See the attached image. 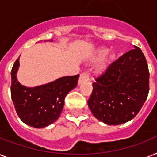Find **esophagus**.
Instances as JSON below:
<instances>
[{
  "mask_svg": "<svg viewBox=\"0 0 157 157\" xmlns=\"http://www.w3.org/2000/svg\"><path fill=\"white\" fill-rule=\"evenodd\" d=\"M90 79V75H89L88 71H83L82 73L80 75V78H79V84L82 83L83 81H88Z\"/></svg>",
  "mask_w": 157,
  "mask_h": 157,
  "instance_id": "1",
  "label": "esophagus"
}]
</instances>
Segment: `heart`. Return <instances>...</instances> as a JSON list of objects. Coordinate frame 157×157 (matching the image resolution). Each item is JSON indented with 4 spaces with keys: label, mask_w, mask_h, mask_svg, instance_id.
<instances>
[{
    "label": "heart",
    "mask_w": 157,
    "mask_h": 157,
    "mask_svg": "<svg viewBox=\"0 0 157 157\" xmlns=\"http://www.w3.org/2000/svg\"><path fill=\"white\" fill-rule=\"evenodd\" d=\"M107 53V50H104V49H102V50H98V53H97V58L98 59H101L104 56L105 54Z\"/></svg>",
    "instance_id": "b5f03b06"
}]
</instances>
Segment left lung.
Segmentation results:
<instances>
[{"label": "left lung", "mask_w": 157, "mask_h": 157, "mask_svg": "<svg viewBox=\"0 0 157 157\" xmlns=\"http://www.w3.org/2000/svg\"><path fill=\"white\" fill-rule=\"evenodd\" d=\"M88 106L93 115L109 125L132 120L146 101L149 71L140 48L124 53L95 78Z\"/></svg>", "instance_id": "1"}]
</instances>
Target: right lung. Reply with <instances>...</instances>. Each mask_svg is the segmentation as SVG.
Returning <instances> with one entry per match:
<instances>
[{
	"label": "right lung",
	"instance_id": "right-lung-1",
	"mask_svg": "<svg viewBox=\"0 0 157 157\" xmlns=\"http://www.w3.org/2000/svg\"><path fill=\"white\" fill-rule=\"evenodd\" d=\"M19 58L11 70V98L18 117L23 123L34 128L48 126L59 119L65 97L76 87L79 74L63 76L56 81L36 87L22 86L16 73Z\"/></svg>",
	"mask_w": 157,
	"mask_h": 157
}]
</instances>
